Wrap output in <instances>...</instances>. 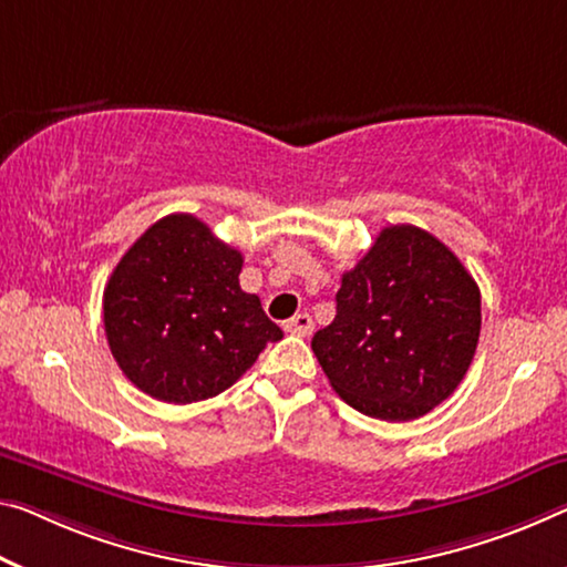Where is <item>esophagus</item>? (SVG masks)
Returning <instances> with one entry per match:
<instances>
[{
  "mask_svg": "<svg viewBox=\"0 0 567 567\" xmlns=\"http://www.w3.org/2000/svg\"><path fill=\"white\" fill-rule=\"evenodd\" d=\"M284 329L289 334H296V337H309L313 332V321H311L309 313H296V317L286 321Z\"/></svg>",
  "mask_w": 567,
  "mask_h": 567,
  "instance_id": "obj_1",
  "label": "esophagus"
}]
</instances>
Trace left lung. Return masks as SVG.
Here are the masks:
<instances>
[{
  "label": "left lung",
  "mask_w": 567,
  "mask_h": 567,
  "mask_svg": "<svg viewBox=\"0 0 567 567\" xmlns=\"http://www.w3.org/2000/svg\"><path fill=\"white\" fill-rule=\"evenodd\" d=\"M482 329V293L429 230L390 225L342 274L337 317L311 339L334 393L380 421H413L464 380Z\"/></svg>",
  "instance_id": "8db88e82"
}]
</instances>
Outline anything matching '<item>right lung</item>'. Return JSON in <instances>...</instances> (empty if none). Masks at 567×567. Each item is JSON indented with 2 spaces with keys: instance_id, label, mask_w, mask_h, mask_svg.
<instances>
[{
  "instance_id": "1",
  "label": "right lung",
  "mask_w": 567,
  "mask_h": 567,
  "mask_svg": "<svg viewBox=\"0 0 567 567\" xmlns=\"http://www.w3.org/2000/svg\"><path fill=\"white\" fill-rule=\"evenodd\" d=\"M240 250L195 215L156 220L103 291L113 360L142 393L174 405L220 395L284 337L240 289Z\"/></svg>"
}]
</instances>
